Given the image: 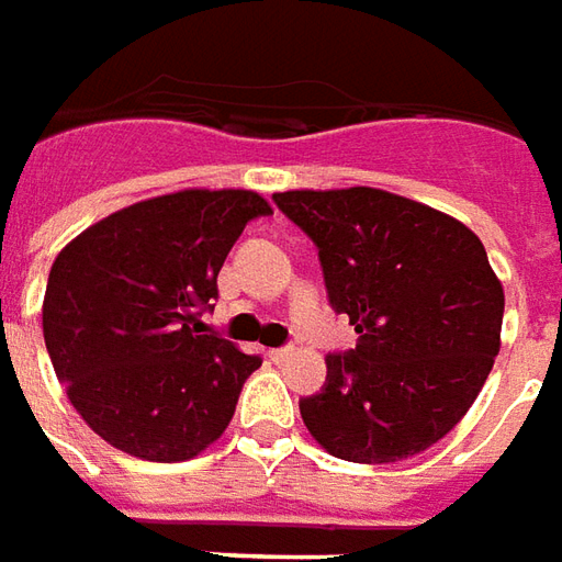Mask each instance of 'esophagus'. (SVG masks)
I'll list each match as a JSON object with an SVG mask.
<instances>
[{
  "instance_id": "esophagus-1",
  "label": "esophagus",
  "mask_w": 562,
  "mask_h": 562,
  "mask_svg": "<svg viewBox=\"0 0 562 562\" xmlns=\"http://www.w3.org/2000/svg\"><path fill=\"white\" fill-rule=\"evenodd\" d=\"M293 353H296V348H272V351H269V360H272V363H284Z\"/></svg>"
}]
</instances>
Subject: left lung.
<instances>
[{"label": "left lung", "instance_id": "8db88e82", "mask_svg": "<svg viewBox=\"0 0 562 562\" xmlns=\"http://www.w3.org/2000/svg\"><path fill=\"white\" fill-rule=\"evenodd\" d=\"M274 205L312 238L326 296L360 333L300 400L317 445L396 463L445 439L491 375L503 284L481 238L441 211L375 187L288 190Z\"/></svg>", "mask_w": 562, "mask_h": 562}]
</instances>
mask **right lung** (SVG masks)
I'll list each match as a JSON object with an SVG mask.
<instances>
[{
	"label": "right lung",
	"mask_w": 562,
	"mask_h": 562,
	"mask_svg": "<svg viewBox=\"0 0 562 562\" xmlns=\"http://www.w3.org/2000/svg\"><path fill=\"white\" fill-rule=\"evenodd\" d=\"M266 214L254 190H178L114 211L57 254L47 353L78 415L117 451L178 463L229 427L262 360L211 333L202 312L241 229Z\"/></svg>",
	"instance_id": "obj_1"
}]
</instances>
